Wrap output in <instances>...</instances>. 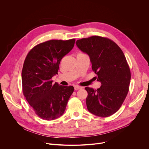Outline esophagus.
<instances>
[{"label": "esophagus", "mask_w": 149, "mask_h": 149, "mask_svg": "<svg viewBox=\"0 0 149 149\" xmlns=\"http://www.w3.org/2000/svg\"><path fill=\"white\" fill-rule=\"evenodd\" d=\"M82 88L81 87H79V86H75L74 87V89L75 90H81V89H82Z\"/></svg>", "instance_id": "34e87169"}]
</instances>
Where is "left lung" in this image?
Masks as SVG:
<instances>
[{"label": "left lung", "mask_w": 149, "mask_h": 149, "mask_svg": "<svg viewBox=\"0 0 149 149\" xmlns=\"http://www.w3.org/2000/svg\"><path fill=\"white\" fill-rule=\"evenodd\" d=\"M76 45L89 56L95 78L101 84L96 90L85 88L88 110L101 117L113 115L121 107L129 90L131 73L124 53L114 42L99 36L77 40Z\"/></svg>", "instance_id": "1"}]
</instances>
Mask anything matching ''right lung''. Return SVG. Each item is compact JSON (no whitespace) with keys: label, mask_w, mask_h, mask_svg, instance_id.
<instances>
[{"label":"right lung","mask_w":149,"mask_h":149,"mask_svg":"<svg viewBox=\"0 0 149 149\" xmlns=\"http://www.w3.org/2000/svg\"><path fill=\"white\" fill-rule=\"evenodd\" d=\"M75 39L50 40L33 47L28 54L22 71L23 94L36 114L53 120L64 113L74 92L72 86L53 83L62 58L73 48Z\"/></svg>","instance_id":"right-lung-1"}]
</instances>
